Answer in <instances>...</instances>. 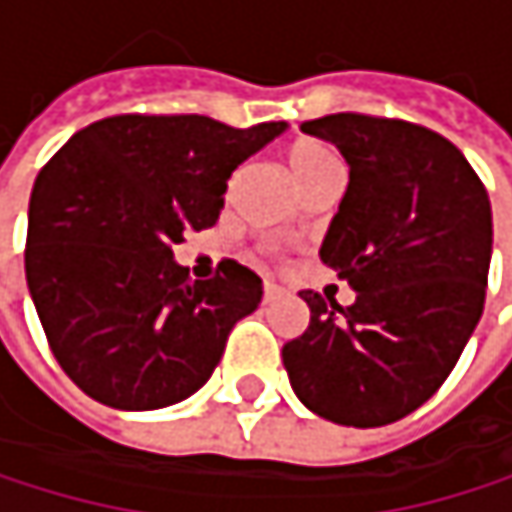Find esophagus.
Wrapping results in <instances>:
<instances>
[{"label": "esophagus", "mask_w": 512, "mask_h": 512, "mask_svg": "<svg viewBox=\"0 0 512 512\" xmlns=\"http://www.w3.org/2000/svg\"><path fill=\"white\" fill-rule=\"evenodd\" d=\"M276 294H279V285H273V282H267V285H264V298L270 301V298H276Z\"/></svg>", "instance_id": "obj_1"}]
</instances>
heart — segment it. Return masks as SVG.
Instances as JSON below:
<instances>
[{
  "label": "heart",
  "instance_id": "b5f03b06",
  "mask_svg": "<svg viewBox=\"0 0 512 512\" xmlns=\"http://www.w3.org/2000/svg\"><path fill=\"white\" fill-rule=\"evenodd\" d=\"M285 168H288L291 181L298 184L301 193L313 190L316 184H322L328 178H341V165H338V159H334V153L325 144L310 141V137H298V141H291L285 147ZM279 233L291 236L294 224H285Z\"/></svg>",
  "mask_w": 512,
  "mask_h": 512
}]
</instances>
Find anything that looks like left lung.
Returning a JSON list of instances; mask_svg holds the SVG:
<instances>
[{
  "label": "left lung",
  "instance_id": "8db88e82",
  "mask_svg": "<svg viewBox=\"0 0 512 512\" xmlns=\"http://www.w3.org/2000/svg\"><path fill=\"white\" fill-rule=\"evenodd\" d=\"M301 128L350 165L319 258L356 301L301 291L310 325L282 362L319 418L384 427L442 387L482 316L491 202L464 153L424 125L334 113Z\"/></svg>",
  "mask_w": 512,
  "mask_h": 512
}]
</instances>
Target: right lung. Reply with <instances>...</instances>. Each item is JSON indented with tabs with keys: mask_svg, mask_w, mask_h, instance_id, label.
<instances>
[{
	"mask_svg": "<svg viewBox=\"0 0 512 512\" xmlns=\"http://www.w3.org/2000/svg\"><path fill=\"white\" fill-rule=\"evenodd\" d=\"M285 122L122 113L76 131L39 171L24 270L48 347L91 399L122 411L193 396L261 276L221 261L190 279L171 245L218 221L230 174Z\"/></svg>",
	"mask_w": 512,
	"mask_h": 512,
	"instance_id": "right-lung-1",
	"label": "right lung"
}]
</instances>
